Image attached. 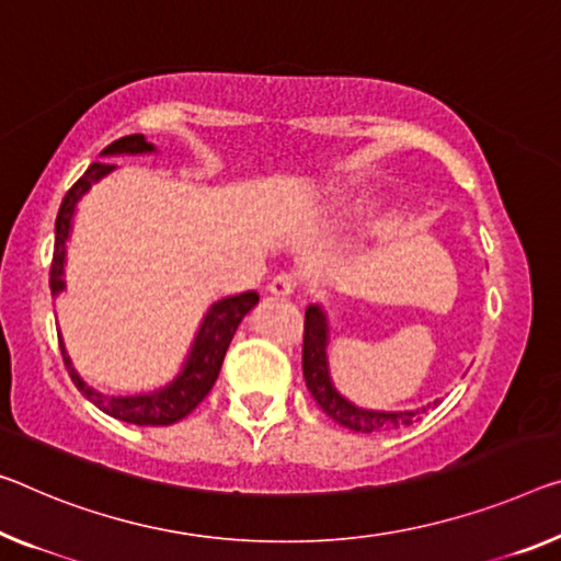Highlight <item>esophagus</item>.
Returning a JSON list of instances; mask_svg holds the SVG:
<instances>
[{"label":"esophagus","mask_w":561,"mask_h":561,"mask_svg":"<svg viewBox=\"0 0 561 561\" xmlns=\"http://www.w3.org/2000/svg\"><path fill=\"white\" fill-rule=\"evenodd\" d=\"M296 275H290V273H280V275H275V278L271 280V286H268V293L271 296H275V298H288V296H293V293H296Z\"/></svg>","instance_id":"obj_1"}]
</instances>
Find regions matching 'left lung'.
I'll list each match as a JSON object with an SVG mask.
<instances>
[{
    "mask_svg": "<svg viewBox=\"0 0 561 561\" xmlns=\"http://www.w3.org/2000/svg\"><path fill=\"white\" fill-rule=\"evenodd\" d=\"M329 313L321 304H310L306 308V335H304V378L310 396H313L323 413L358 434H378V431H391L416 424L421 413H426L434 403H426L421 409L411 411H378V409H360L348 401L333 386L331 366H329Z\"/></svg>",
    "mask_w": 561,
    "mask_h": 561,
    "instance_id": "obj_1",
    "label": "left lung"
}]
</instances>
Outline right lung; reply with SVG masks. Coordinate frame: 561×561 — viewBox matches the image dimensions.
<instances>
[{
	"label": "right lung",
	"mask_w": 561,
	"mask_h": 561,
	"mask_svg": "<svg viewBox=\"0 0 561 561\" xmlns=\"http://www.w3.org/2000/svg\"><path fill=\"white\" fill-rule=\"evenodd\" d=\"M152 152H158V148H154L148 137L127 135V137H119L117 142H112L110 148L102 150V158H117V154H152ZM112 170H115V165H110V162H92L88 172H84L70 191H67L62 205H59L57 222H55V255H51V273H49L51 298H57L59 293L67 288L65 283L67 240H70V232H72L77 205H80L82 197L92 191V185H98L100 180L107 178ZM255 306H257L255 290L215 300V304L208 308V313L203 316L201 329L195 333L191 353H187L180 374L172 378L170 383L148 393L110 396L92 389V386L84 383V378L75 370L72 358L67 356L62 333H57L59 348H62L65 366L70 370V378L77 386V391H80L90 403H94L100 411H105L107 416L127 421V424H137V426H170L175 424V421L185 419L187 413H191L197 403L210 393L215 378L220 374L222 358H226V351L230 346L232 335H236L240 321H243Z\"/></svg>",
	"instance_id": "1"
}]
</instances>
